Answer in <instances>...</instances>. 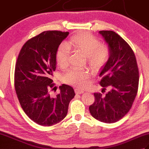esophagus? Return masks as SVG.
Here are the masks:
<instances>
[{
    "label": "esophagus",
    "mask_w": 149,
    "mask_h": 149,
    "mask_svg": "<svg viewBox=\"0 0 149 149\" xmlns=\"http://www.w3.org/2000/svg\"><path fill=\"white\" fill-rule=\"evenodd\" d=\"M75 92L76 94H81V93H83L84 91L80 89H78V88H75Z\"/></svg>",
    "instance_id": "obj_1"
}]
</instances>
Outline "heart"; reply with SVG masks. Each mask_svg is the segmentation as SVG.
<instances>
[{"label":"heart","mask_w":149,"mask_h":149,"mask_svg":"<svg viewBox=\"0 0 149 149\" xmlns=\"http://www.w3.org/2000/svg\"><path fill=\"white\" fill-rule=\"evenodd\" d=\"M70 49L87 57V61L93 69H99L106 64L109 57L107 46L100 44L99 40L90 33H78L70 38L67 43H62L56 54V61L60 67H67L70 61ZM87 70L72 69L63 75L65 83L78 88H84L90 77Z\"/></svg>","instance_id":"heart-1"}]
</instances>
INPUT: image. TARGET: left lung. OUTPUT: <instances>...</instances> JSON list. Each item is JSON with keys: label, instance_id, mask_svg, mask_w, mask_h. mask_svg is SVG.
Wrapping results in <instances>:
<instances>
[{"label": "left lung", "instance_id": "1", "mask_svg": "<svg viewBox=\"0 0 149 149\" xmlns=\"http://www.w3.org/2000/svg\"><path fill=\"white\" fill-rule=\"evenodd\" d=\"M108 45L109 57L99 76L100 84L111 88L106 95L95 93V102L89 107L91 116L104 123H115L122 118L131 108L136 96L139 71L133 50L118 34L100 31Z\"/></svg>", "mask_w": 149, "mask_h": 149}]
</instances>
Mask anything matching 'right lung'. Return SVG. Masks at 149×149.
Wrapping results in <instances>:
<instances>
[{"mask_svg":"<svg viewBox=\"0 0 149 149\" xmlns=\"http://www.w3.org/2000/svg\"><path fill=\"white\" fill-rule=\"evenodd\" d=\"M68 32L44 31L24 44L19 53L15 70V88L22 108L38 124H56L67 115L69 103L74 97L73 88L59 86L56 97L50 91L53 72L56 68V54Z\"/></svg>","mask_w":149,"mask_h":149,"instance_id":"right-lung-1","label":"right lung"}]
</instances>
